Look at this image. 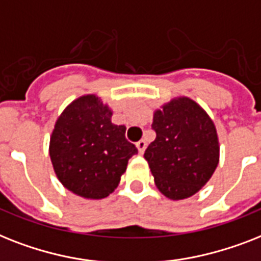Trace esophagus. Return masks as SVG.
Here are the masks:
<instances>
[{
    "mask_svg": "<svg viewBox=\"0 0 261 261\" xmlns=\"http://www.w3.org/2000/svg\"><path fill=\"white\" fill-rule=\"evenodd\" d=\"M136 147H137V149H139V152H140V153H144V151H145V148H147V141L141 139L140 141H137Z\"/></svg>",
    "mask_w": 261,
    "mask_h": 261,
    "instance_id": "obj_1",
    "label": "esophagus"
}]
</instances>
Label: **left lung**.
Segmentation results:
<instances>
[{
	"mask_svg": "<svg viewBox=\"0 0 261 261\" xmlns=\"http://www.w3.org/2000/svg\"><path fill=\"white\" fill-rule=\"evenodd\" d=\"M156 139L145 149L155 185L163 195L179 201L209 182L220 160V144L212 118L197 102L179 97L155 110Z\"/></svg>",
	"mask_w": 261,
	"mask_h": 261,
	"instance_id": "obj_1",
	"label": "left lung"
}]
</instances>
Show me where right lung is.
Returning <instances> with one entry per match:
<instances>
[{
    "instance_id": "add662e5",
    "label": "right lung",
    "mask_w": 261,
    "mask_h": 261,
    "mask_svg": "<svg viewBox=\"0 0 261 261\" xmlns=\"http://www.w3.org/2000/svg\"><path fill=\"white\" fill-rule=\"evenodd\" d=\"M112 114L97 95L87 94L72 101L55 122L49 140L54 171L79 197L102 199L113 193L137 153L125 139L126 128L113 124Z\"/></svg>"
}]
</instances>
